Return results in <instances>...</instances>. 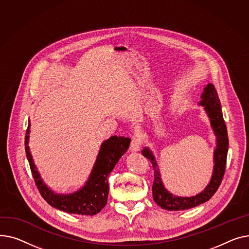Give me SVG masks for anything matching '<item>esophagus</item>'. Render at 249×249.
Wrapping results in <instances>:
<instances>
[{
	"mask_svg": "<svg viewBox=\"0 0 249 249\" xmlns=\"http://www.w3.org/2000/svg\"><path fill=\"white\" fill-rule=\"evenodd\" d=\"M142 147V142H141V140L139 138H133V140H131L130 142V145H129V150L131 152H139L140 149Z\"/></svg>",
	"mask_w": 249,
	"mask_h": 249,
	"instance_id": "esophagus-1",
	"label": "esophagus"
}]
</instances>
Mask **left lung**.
Segmentation results:
<instances>
[{"label": "left lung", "mask_w": 249, "mask_h": 249, "mask_svg": "<svg viewBox=\"0 0 249 249\" xmlns=\"http://www.w3.org/2000/svg\"><path fill=\"white\" fill-rule=\"evenodd\" d=\"M198 105L202 106L207 113L212 130L216 137V148L213 154V173L208 185L203 191L195 196L190 197H182L172 194L164 186L154 153L148 147L143 148L142 151L143 157L150 160L154 168V183L152 187L153 198L158 205L165 210H186L205 203L215 194L224 176L228 152V135L226 124L223 120L220 100H219L217 91L212 83H208L204 87V90L201 94V100Z\"/></svg>", "instance_id": "8db88e82"}]
</instances>
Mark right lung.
Wrapping results in <instances>:
<instances>
[{"mask_svg":"<svg viewBox=\"0 0 249 249\" xmlns=\"http://www.w3.org/2000/svg\"><path fill=\"white\" fill-rule=\"evenodd\" d=\"M30 120L28 122L27 135L25 137V151L30 164L33 178L42 197L52 207L70 214L95 215L101 211L108 197V175L113 170L123 155L127 151L130 139L112 136L101 143L95 163L89 179L76 192L70 194H56L44 183L40 173L34 163L30 148Z\"/></svg>","mask_w":249,"mask_h":249,"instance_id":"right-lung-1","label":"right lung"}]
</instances>
